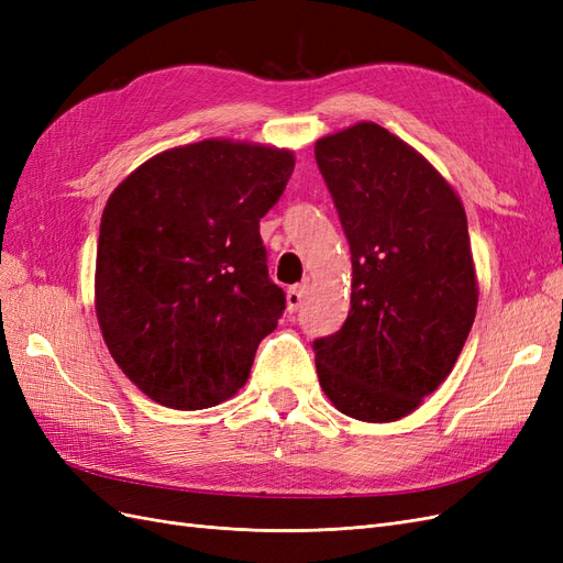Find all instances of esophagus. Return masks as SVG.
<instances>
[{
    "label": "esophagus",
    "mask_w": 563,
    "mask_h": 563,
    "mask_svg": "<svg viewBox=\"0 0 563 563\" xmlns=\"http://www.w3.org/2000/svg\"><path fill=\"white\" fill-rule=\"evenodd\" d=\"M305 296H308V284H296V286L288 288V291H286V308H288V312H296L300 305H302Z\"/></svg>",
    "instance_id": "esophagus-1"
}]
</instances>
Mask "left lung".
I'll return each instance as SVG.
<instances>
[{"label":"left lung","mask_w":563,"mask_h":563,"mask_svg":"<svg viewBox=\"0 0 563 563\" xmlns=\"http://www.w3.org/2000/svg\"><path fill=\"white\" fill-rule=\"evenodd\" d=\"M352 253L343 329L314 340L340 413L395 422L446 380L476 314L467 216L437 168L395 133L360 122L314 143Z\"/></svg>","instance_id":"1"}]
</instances>
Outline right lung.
Masks as SVG:
<instances>
[{
    "instance_id": "1",
    "label": "right lung",
    "mask_w": 563,
    "mask_h": 563,
    "mask_svg": "<svg viewBox=\"0 0 563 563\" xmlns=\"http://www.w3.org/2000/svg\"><path fill=\"white\" fill-rule=\"evenodd\" d=\"M294 150L207 139L164 150L110 195L96 251V317L143 395L199 411L246 385L277 329L261 218L294 174Z\"/></svg>"
}]
</instances>
